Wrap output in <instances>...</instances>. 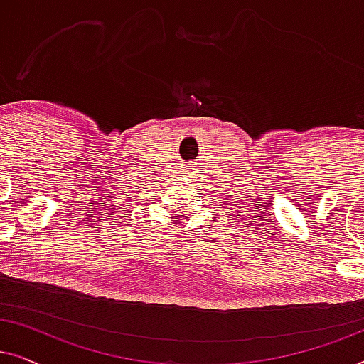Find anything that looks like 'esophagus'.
<instances>
[{
  "label": "esophagus",
  "mask_w": 364,
  "mask_h": 364,
  "mask_svg": "<svg viewBox=\"0 0 364 364\" xmlns=\"http://www.w3.org/2000/svg\"><path fill=\"white\" fill-rule=\"evenodd\" d=\"M197 172V167L196 166H187L186 167V173H188V176H193V173Z\"/></svg>",
  "instance_id": "esophagus-1"
}]
</instances>
